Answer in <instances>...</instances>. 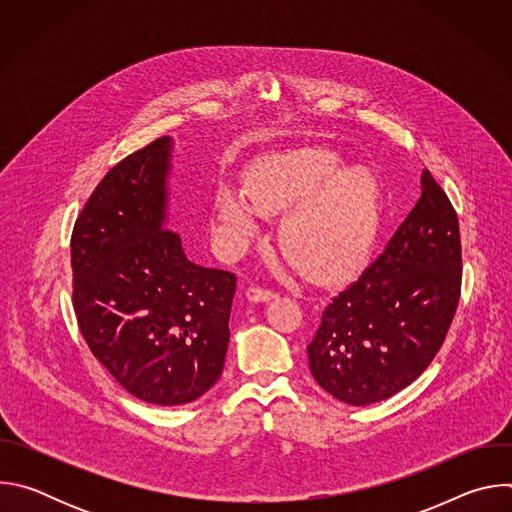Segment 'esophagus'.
Returning <instances> with one entry per match:
<instances>
[{
	"mask_svg": "<svg viewBox=\"0 0 512 512\" xmlns=\"http://www.w3.org/2000/svg\"><path fill=\"white\" fill-rule=\"evenodd\" d=\"M247 298L251 302H271L277 298V294L273 289H267L261 285H251V287H247Z\"/></svg>",
	"mask_w": 512,
	"mask_h": 512,
	"instance_id": "1",
	"label": "esophagus"
}]
</instances>
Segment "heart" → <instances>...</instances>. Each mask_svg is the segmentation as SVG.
I'll return each instance as SVG.
<instances>
[{
  "instance_id": "heart-1",
  "label": "heart",
  "mask_w": 512,
  "mask_h": 512,
  "mask_svg": "<svg viewBox=\"0 0 512 512\" xmlns=\"http://www.w3.org/2000/svg\"><path fill=\"white\" fill-rule=\"evenodd\" d=\"M243 198L216 196V221L235 239H251L261 216L287 214L279 229L285 257L314 279H336L367 259L381 225L383 196L377 176L324 148H302L257 160Z\"/></svg>"
}]
</instances>
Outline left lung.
<instances>
[{
  "instance_id": "left-lung-1",
  "label": "left lung",
  "mask_w": 512,
  "mask_h": 512,
  "mask_svg": "<svg viewBox=\"0 0 512 512\" xmlns=\"http://www.w3.org/2000/svg\"><path fill=\"white\" fill-rule=\"evenodd\" d=\"M385 251L330 300L308 344L316 383L360 407L411 385L442 348L462 289L458 214L429 170Z\"/></svg>"
}]
</instances>
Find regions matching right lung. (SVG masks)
Here are the masks:
<instances>
[{
	"label": "right lung",
	"mask_w": 512,
	"mask_h": 512,
	"mask_svg": "<svg viewBox=\"0 0 512 512\" xmlns=\"http://www.w3.org/2000/svg\"><path fill=\"white\" fill-rule=\"evenodd\" d=\"M172 139L113 166L70 237L72 306L95 358L133 397L184 405L223 375L237 277L186 259L166 225Z\"/></svg>",
	"instance_id": "obj_1"
}]
</instances>
